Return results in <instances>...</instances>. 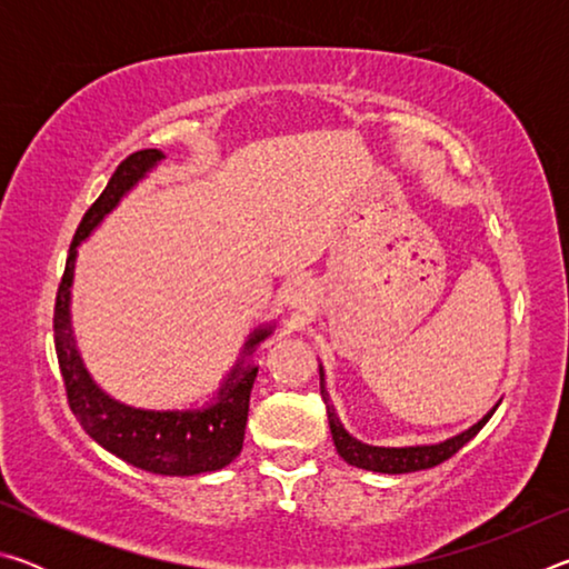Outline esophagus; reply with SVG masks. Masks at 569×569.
<instances>
[{
  "label": "esophagus",
  "instance_id": "34e87169",
  "mask_svg": "<svg viewBox=\"0 0 569 569\" xmlns=\"http://www.w3.org/2000/svg\"><path fill=\"white\" fill-rule=\"evenodd\" d=\"M313 301V288L303 278H296V281L288 283L286 288V303L291 308H298V311H306Z\"/></svg>",
  "mask_w": 569,
  "mask_h": 569
}]
</instances>
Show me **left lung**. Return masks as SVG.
<instances>
[{"label":"left lung","instance_id":"left-lung-1","mask_svg":"<svg viewBox=\"0 0 569 569\" xmlns=\"http://www.w3.org/2000/svg\"><path fill=\"white\" fill-rule=\"evenodd\" d=\"M321 373V397L326 403V413H329V427H331V437L336 451L343 457V461H349L351 467L359 469H369V471H381V475H409V471H419V469H431L447 461L449 457H455L457 451L467 445V441L477 435V431L485 427L492 417L495 409L485 413L475 427H469L461 435L451 437L447 441H439V445H423V447H371L363 445V441L353 439L349 431L343 429L341 419L336 417V409L329 399V391H326L323 383V369Z\"/></svg>","mask_w":569,"mask_h":569}]
</instances>
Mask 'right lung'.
Here are the masks:
<instances>
[{"instance_id":"add662e5","label":"right lung","mask_w":569,"mask_h":569,"mask_svg":"<svg viewBox=\"0 0 569 569\" xmlns=\"http://www.w3.org/2000/svg\"><path fill=\"white\" fill-rule=\"evenodd\" d=\"M166 158L160 150H140L124 158L112 172L108 188L84 213L80 228L72 238L67 256L62 283L57 288L54 301V349L60 361L67 403H70L82 429L110 455L128 465L152 471L162 477H192L203 471L228 467L243 449L250 389H253L258 366H240L230 371L216 401L203 409L156 411L138 409L108 397L84 369L80 351L74 346L70 326V288L74 278L77 246L88 238L102 218L120 203L124 192L138 186L148 172ZM273 326H261L250 333L243 353L250 356Z\"/></svg>"}]
</instances>
